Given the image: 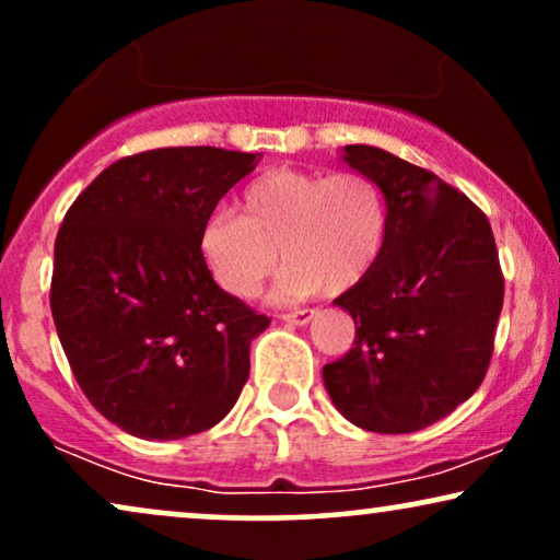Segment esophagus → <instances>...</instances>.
Wrapping results in <instances>:
<instances>
[{"label":"esophagus","instance_id":"34e87169","mask_svg":"<svg viewBox=\"0 0 560 560\" xmlns=\"http://www.w3.org/2000/svg\"><path fill=\"white\" fill-rule=\"evenodd\" d=\"M313 317H315V310L302 307V310H294V313H284V315H281V320H287L292 325H307L310 320H313Z\"/></svg>","mask_w":560,"mask_h":560}]
</instances>
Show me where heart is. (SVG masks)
I'll use <instances>...</instances> for the list:
<instances>
[{"mask_svg": "<svg viewBox=\"0 0 560 560\" xmlns=\"http://www.w3.org/2000/svg\"><path fill=\"white\" fill-rule=\"evenodd\" d=\"M240 217L219 209L198 232V250L217 284L256 296L289 260L276 300L346 292L377 264L387 237V201L364 173L268 170L240 194Z\"/></svg>", "mask_w": 560, "mask_h": 560, "instance_id": "obj_1", "label": "heart"}]
</instances>
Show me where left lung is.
Listing matches in <instances>:
<instances>
[{"label":"left lung","mask_w":560,"mask_h":560,"mask_svg":"<svg viewBox=\"0 0 560 560\" xmlns=\"http://www.w3.org/2000/svg\"><path fill=\"white\" fill-rule=\"evenodd\" d=\"M343 150L380 183L387 237L372 271L336 300L357 336L323 380L351 423L408 434L452 413L486 377L504 304L497 240L483 211L431 170L377 147Z\"/></svg>","instance_id":"left-lung-1"}]
</instances>
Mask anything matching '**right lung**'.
<instances>
[{"label": "right lung", "instance_id": "right-lung-1", "mask_svg": "<svg viewBox=\"0 0 560 560\" xmlns=\"http://www.w3.org/2000/svg\"><path fill=\"white\" fill-rule=\"evenodd\" d=\"M258 154L162 147L113 162L54 245L51 315L84 398L141 439L201 434L235 406L271 323L219 289L198 232Z\"/></svg>", "mask_w": 560, "mask_h": 560}]
</instances>
